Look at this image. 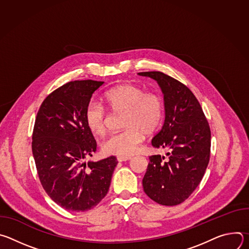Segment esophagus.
Listing matches in <instances>:
<instances>
[{
	"label": "esophagus",
	"mask_w": 249,
	"mask_h": 249,
	"mask_svg": "<svg viewBox=\"0 0 249 249\" xmlns=\"http://www.w3.org/2000/svg\"><path fill=\"white\" fill-rule=\"evenodd\" d=\"M131 160V157H124V156H118V157H117V160L120 161V162H122V161H127V160Z\"/></svg>",
	"instance_id": "obj_1"
}]
</instances>
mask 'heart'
Masks as SVG:
<instances>
[{
    "mask_svg": "<svg viewBox=\"0 0 249 249\" xmlns=\"http://www.w3.org/2000/svg\"><path fill=\"white\" fill-rule=\"evenodd\" d=\"M108 107L115 111H124L122 126L125 128L106 138L101 149L106 155L130 156L144 140V134L155 133L161 125L164 105L161 97L134 84L115 86L103 94ZM85 122L94 135H102L106 127V109L97 101H89L85 110Z\"/></svg>",
    "mask_w": 249,
    "mask_h": 249,
    "instance_id": "heart-1",
    "label": "heart"
}]
</instances>
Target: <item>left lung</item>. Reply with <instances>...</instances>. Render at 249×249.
Segmentation results:
<instances>
[{
  "instance_id": "left-lung-1",
  "label": "left lung",
  "mask_w": 249,
  "mask_h": 249,
  "mask_svg": "<svg viewBox=\"0 0 249 249\" xmlns=\"http://www.w3.org/2000/svg\"><path fill=\"white\" fill-rule=\"evenodd\" d=\"M139 75L156 80L162 90L165 118L152 145L169 150L167 159L150 157L144 191L160 205H178L197 188L208 166L210 126L198 99L185 85L157 71Z\"/></svg>"
}]
</instances>
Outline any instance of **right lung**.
<instances>
[{"mask_svg": "<svg viewBox=\"0 0 249 249\" xmlns=\"http://www.w3.org/2000/svg\"><path fill=\"white\" fill-rule=\"evenodd\" d=\"M104 82L72 81L42 102L32 133V154L39 180L48 196L62 208L85 212L107 194L118 161L114 156L85 162L96 142L85 122L92 93Z\"/></svg>", "mask_w": 249, "mask_h": 249, "instance_id": "obj_1", "label": "right lung"}]
</instances>
